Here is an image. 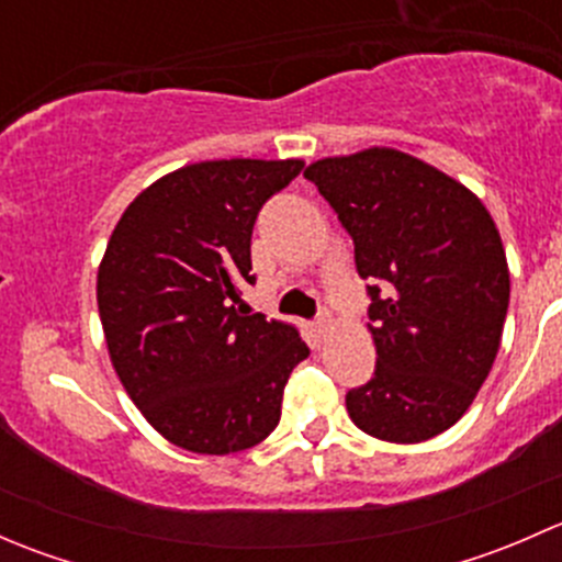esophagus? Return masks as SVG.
Masks as SVG:
<instances>
[{
    "label": "esophagus",
    "instance_id": "obj_1",
    "mask_svg": "<svg viewBox=\"0 0 562 562\" xmlns=\"http://www.w3.org/2000/svg\"><path fill=\"white\" fill-rule=\"evenodd\" d=\"M315 331L321 334V337H326V334L331 331V315H328V310H323L321 317L315 321Z\"/></svg>",
    "mask_w": 562,
    "mask_h": 562
}]
</instances>
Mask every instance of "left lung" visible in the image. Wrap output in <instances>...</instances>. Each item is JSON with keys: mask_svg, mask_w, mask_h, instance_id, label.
Here are the masks:
<instances>
[{"mask_svg": "<svg viewBox=\"0 0 562 562\" xmlns=\"http://www.w3.org/2000/svg\"><path fill=\"white\" fill-rule=\"evenodd\" d=\"M304 176L353 236L356 269L372 282L378 364L345 396L350 422L389 443L446 432L501 348L512 280L495 220L454 176L389 146L323 157Z\"/></svg>", "mask_w": 562, "mask_h": 562, "instance_id": "obj_1", "label": "left lung"}]
</instances>
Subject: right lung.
Wrapping results in <instances>:
<instances>
[{"label":"right lung","mask_w":562,"mask_h":562,"mask_svg":"<svg viewBox=\"0 0 562 562\" xmlns=\"http://www.w3.org/2000/svg\"><path fill=\"white\" fill-rule=\"evenodd\" d=\"M291 160H206L151 181L119 217L98 269L108 356L130 400L192 454H236L271 435L299 328L239 307L260 206Z\"/></svg>","instance_id":"add662e5"}]
</instances>
